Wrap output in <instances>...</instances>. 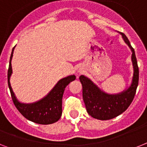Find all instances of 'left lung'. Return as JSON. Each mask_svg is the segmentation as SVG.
<instances>
[{
    "label": "left lung",
    "instance_id": "1",
    "mask_svg": "<svg viewBox=\"0 0 147 147\" xmlns=\"http://www.w3.org/2000/svg\"><path fill=\"white\" fill-rule=\"evenodd\" d=\"M120 34L132 51L131 60L134 66V75L130 87L119 94L108 95L101 91L85 76H81L79 77L83 87V99L87 113L97 119L108 120L123 113L132 102L138 85L139 69L134 50L126 36L123 33Z\"/></svg>",
    "mask_w": 147,
    "mask_h": 147
}]
</instances>
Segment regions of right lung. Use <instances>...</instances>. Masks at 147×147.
Listing matches in <instances>:
<instances>
[{
	"instance_id": "1",
	"label": "right lung",
	"mask_w": 147,
	"mask_h": 147,
	"mask_svg": "<svg viewBox=\"0 0 147 147\" xmlns=\"http://www.w3.org/2000/svg\"><path fill=\"white\" fill-rule=\"evenodd\" d=\"M14 48L15 47H13L9 59L7 78L11 97L15 106L26 119L34 123L42 125H49L58 121L62 114V98L65 88L71 81L76 79V77L75 76H70L60 80L49 95L39 102L30 105L22 104L15 96L9 83V78L12 74L11 60Z\"/></svg>"
}]
</instances>
